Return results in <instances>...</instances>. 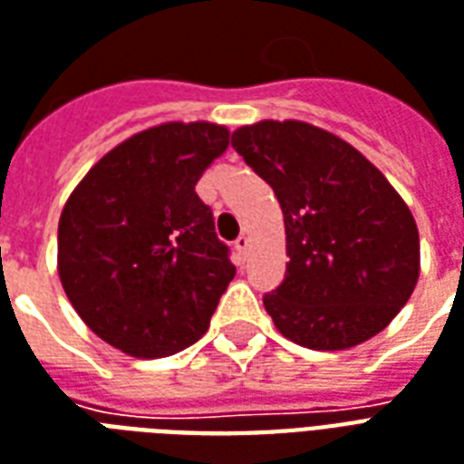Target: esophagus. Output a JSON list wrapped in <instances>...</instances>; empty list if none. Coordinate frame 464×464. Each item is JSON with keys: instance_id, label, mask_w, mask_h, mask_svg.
I'll return each mask as SVG.
<instances>
[{"instance_id": "obj_1", "label": "esophagus", "mask_w": 464, "mask_h": 464, "mask_svg": "<svg viewBox=\"0 0 464 464\" xmlns=\"http://www.w3.org/2000/svg\"><path fill=\"white\" fill-rule=\"evenodd\" d=\"M233 246H236V253H238V257L243 260V257H246V253H247V246H250V238H247L246 233H240Z\"/></svg>"}]
</instances>
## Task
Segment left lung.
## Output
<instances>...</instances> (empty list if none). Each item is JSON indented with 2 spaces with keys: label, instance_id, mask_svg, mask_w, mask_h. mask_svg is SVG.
I'll return each instance as SVG.
<instances>
[{
  "label": "left lung",
  "instance_id": "left-lung-1",
  "mask_svg": "<svg viewBox=\"0 0 464 464\" xmlns=\"http://www.w3.org/2000/svg\"><path fill=\"white\" fill-rule=\"evenodd\" d=\"M233 148L275 189L285 217L287 277L265 311L311 350H348L392 324L416 289L419 228L389 179L348 140L314 123L233 130Z\"/></svg>",
  "mask_w": 464,
  "mask_h": 464
}]
</instances>
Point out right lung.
I'll list each match as a JSON object with an SVG mask.
<instances>
[{"label": "right lung", "mask_w": 464, "mask_h": 464, "mask_svg": "<svg viewBox=\"0 0 464 464\" xmlns=\"http://www.w3.org/2000/svg\"><path fill=\"white\" fill-rule=\"evenodd\" d=\"M226 148L221 123H158L99 158L63 207L60 285L87 328L130 358L199 341L236 277L194 192Z\"/></svg>", "instance_id": "1"}]
</instances>
